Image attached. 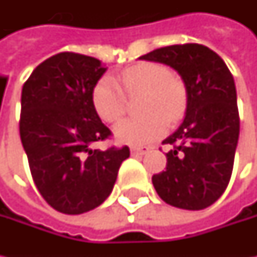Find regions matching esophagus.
Listing matches in <instances>:
<instances>
[{"label": "esophagus", "mask_w": 257, "mask_h": 257, "mask_svg": "<svg viewBox=\"0 0 257 257\" xmlns=\"http://www.w3.org/2000/svg\"><path fill=\"white\" fill-rule=\"evenodd\" d=\"M149 147H132V153L133 154H140V156H143V154L149 153Z\"/></svg>", "instance_id": "34e87169"}]
</instances>
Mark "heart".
I'll return each mask as SVG.
<instances>
[{
    "mask_svg": "<svg viewBox=\"0 0 257 257\" xmlns=\"http://www.w3.org/2000/svg\"><path fill=\"white\" fill-rule=\"evenodd\" d=\"M120 85L128 95L143 94L139 104V113L143 115L124 120L114 128L120 143H152L163 136L167 124L177 123L186 111L187 93L182 80L172 77L166 65L140 63L121 71L117 81L105 75L94 85L91 101L105 123H117L125 113L127 101Z\"/></svg>",
    "mask_w": 257,
    "mask_h": 257,
    "instance_id": "b5f03b06",
    "label": "heart"
}]
</instances>
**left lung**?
Returning <instances> with one entry per match:
<instances>
[{"instance_id":"1","label":"left lung","mask_w":257,"mask_h":257,"mask_svg":"<svg viewBox=\"0 0 257 257\" xmlns=\"http://www.w3.org/2000/svg\"><path fill=\"white\" fill-rule=\"evenodd\" d=\"M140 60L170 65L182 77L187 105L180 127L163 144L166 170L152 177L162 200L202 210L222 196L232 176L240 120L236 85L222 58L202 44L157 48Z\"/></svg>"}]
</instances>
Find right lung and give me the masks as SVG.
Instances as JSON below:
<instances>
[{"label": "right lung", "mask_w": 257, "mask_h": 257, "mask_svg": "<svg viewBox=\"0 0 257 257\" xmlns=\"http://www.w3.org/2000/svg\"><path fill=\"white\" fill-rule=\"evenodd\" d=\"M100 60L75 53L47 58L23 85L20 136L35 186L65 214L93 210L110 196L130 150H94L111 132L91 101L105 73Z\"/></svg>", "instance_id": "right-lung-1"}]
</instances>
